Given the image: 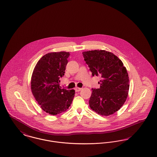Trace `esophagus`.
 Returning a JSON list of instances; mask_svg holds the SVG:
<instances>
[{
    "label": "esophagus",
    "instance_id": "34e87169",
    "mask_svg": "<svg viewBox=\"0 0 157 157\" xmlns=\"http://www.w3.org/2000/svg\"><path fill=\"white\" fill-rule=\"evenodd\" d=\"M82 90V88H79V87H76V88H75V91H76V92H79V91H81Z\"/></svg>",
    "mask_w": 157,
    "mask_h": 157
}]
</instances>
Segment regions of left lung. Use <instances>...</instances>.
I'll return each instance as SVG.
<instances>
[{
    "instance_id": "1",
    "label": "left lung",
    "mask_w": 157,
    "mask_h": 157,
    "mask_svg": "<svg viewBox=\"0 0 157 157\" xmlns=\"http://www.w3.org/2000/svg\"><path fill=\"white\" fill-rule=\"evenodd\" d=\"M92 76H100L99 88H92L90 108L97 113L108 116L118 111L125 101L129 90V78L123 63L113 54L105 50L82 52Z\"/></svg>"
}]
</instances>
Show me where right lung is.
Wrapping results in <instances>:
<instances>
[{"instance_id": "right-lung-1", "label": "right lung", "mask_w": 157, "mask_h": 157, "mask_svg": "<svg viewBox=\"0 0 157 157\" xmlns=\"http://www.w3.org/2000/svg\"><path fill=\"white\" fill-rule=\"evenodd\" d=\"M69 56L64 51L47 54L38 61L32 74V93L42 110L52 115L66 111L75 96L74 90L61 88L59 84Z\"/></svg>"}]
</instances>
